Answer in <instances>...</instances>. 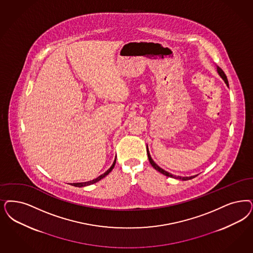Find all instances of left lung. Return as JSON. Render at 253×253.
I'll list each match as a JSON object with an SVG mask.
<instances>
[{
	"instance_id": "8db88e82",
	"label": "left lung",
	"mask_w": 253,
	"mask_h": 253,
	"mask_svg": "<svg viewBox=\"0 0 253 253\" xmlns=\"http://www.w3.org/2000/svg\"><path fill=\"white\" fill-rule=\"evenodd\" d=\"M217 72H218L219 77H220L221 79H223V81L225 82V84H226L227 86L229 87L228 79H227L226 75L224 74V72H223L222 70L220 69L219 67H217ZM147 153H148V161H149V163H150V165L152 166V167H153L154 169H156V170L159 171L160 173H162V174H164L165 175H166V176H170V177L176 178V179H180V180H190V179L194 178V177L197 175V174H195V175H191V176H181V175H174V174H172L171 173H169V172L166 171V170H164L163 168H161V167L158 166L157 164L152 160V158L150 156V153H149V150H148V146H147Z\"/></svg>"
}]
</instances>
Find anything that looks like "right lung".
Segmentation results:
<instances>
[{
    "instance_id": "right-lung-1",
    "label": "right lung",
    "mask_w": 253,
    "mask_h": 253,
    "mask_svg": "<svg viewBox=\"0 0 253 253\" xmlns=\"http://www.w3.org/2000/svg\"><path fill=\"white\" fill-rule=\"evenodd\" d=\"M117 158V157H116ZM116 158H115V160H114L113 165L111 166V167L107 170V171H105L104 174H101V175H99L98 177H96L95 179H92V180H90V181H87V182H79V183H73L72 185L73 186H75V187H79V188H81V187H85V186H88V185H91V184L96 183V182H98L99 180H101L102 178H104L105 176H106L107 174H109L112 170H113L114 166L116 165Z\"/></svg>"
}]
</instances>
